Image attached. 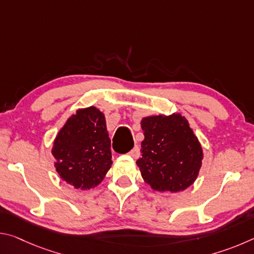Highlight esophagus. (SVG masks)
<instances>
[{"instance_id": "34e87169", "label": "esophagus", "mask_w": 254, "mask_h": 254, "mask_svg": "<svg viewBox=\"0 0 254 254\" xmlns=\"http://www.w3.org/2000/svg\"><path fill=\"white\" fill-rule=\"evenodd\" d=\"M130 156H131L132 158H134V159H137V158L140 157V148L137 147V145H135V147L131 150V151H130Z\"/></svg>"}]
</instances>
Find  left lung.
<instances>
[{
    "label": "left lung",
    "mask_w": 254,
    "mask_h": 254,
    "mask_svg": "<svg viewBox=\"0 0 254 254\" xmlns=\"http://www.w3.org/2000/svg\"><path fill=\"white\" fill-rule=\"evenodd\" d=\"M144 139L136 161L141 176L153 190L178 192L195 183L204 158L198 137L180 113L141 120Z\"/></svg>",
    "instance_id": "obj_1"
}]
</instances>
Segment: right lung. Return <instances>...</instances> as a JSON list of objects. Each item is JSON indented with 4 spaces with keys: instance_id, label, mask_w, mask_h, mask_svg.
Returning a JSON list of instances; mask_svg holds the SVG:
<instances>
[{
    "instance_id": "obj_1",
    "label": "right lung",
    "mask_w": 254,
    "mask_h": 254,
    "mask_svg": "<svg viewBox=\"0 0 254 254\" xmlns=\"http://www.w3.org/2000/svg\"><path fill=\"white\" fill-rule=\"evenodd\" d=\"M51 153L64 182L80 190L98 186L113 163L104 113L95 106L77 110L56 135Z\"/></svg>"
}]
</instances>
